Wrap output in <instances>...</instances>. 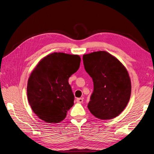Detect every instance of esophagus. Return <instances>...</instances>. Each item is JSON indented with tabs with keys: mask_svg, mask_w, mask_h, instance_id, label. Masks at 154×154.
<instances>
[{
	"mask_svg": "<svg viewBox=\"0 0 154 154\" xmlns=\"http://www.w3.org/2000/svg\"><path fill=\"white\" fill-rule=\"evenodd\" d=\"M76 101L77 102V103H81L83 102V98H78L76 99Z\"/></svg>",
	"mask_w": 154,
	"mask_h": 154,
	"instance_id": "34e87169",
	"label": "esophagus"
}]
</instances>
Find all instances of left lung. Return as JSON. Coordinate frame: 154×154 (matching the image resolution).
Masks as SVG:
<instances>
[{
  "instance_id": "left-lung-1",
  "label": "left lung",
  "mask_w": 154,
  "mask_h": 154,
  "mask_svg": "<svg viewBox=\"0 0 154 154\" xmlns=\"http://www.w3.org/2000/svg\"><path fill=\"white\" fill-rule=\"evenodd\" d=\"M83 63L94 85L88 109L94 117L102 120L118 116L127 106L131 93L126 68L106 51L84 54Z\"/></svg>"
}]
</instances>
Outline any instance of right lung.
<instances>
[{"label": "right lung", "mask_w": 154, "mask_h": 154, "mask_svg": "<svg viewBox=\"0 0 154 154\" xmlns=\"http://www.w3.org/2000/svg\"><path fill=\"white\" fill-rule=\"evenodd\" d=\"M78 55L54 53L40 61L28 79V100L32 110L48 123H58L73 105L68 79L80 66Z\"/></svg>", "instance_id": "add662e5"}]
</instances>
